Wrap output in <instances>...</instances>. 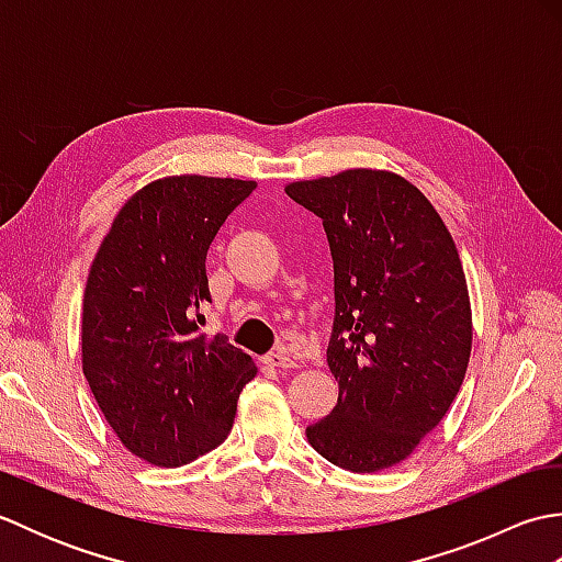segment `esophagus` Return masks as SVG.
I'll list each match as a JSON object with an SVG mask.
<instances>
[{
	"label": "esophagus",
	"instance_id": "1",
	"mask_svg": "<svg viewBox=\"0 0 562 562\" xmlns=\"http://www.w3.org/2000/svg\"><path fill=\"white\" fill-rule=\"evenodd\" d=\"M262 362H266L268 367H294V360L284 350L268 352L266 357H262Z\"/></svg>",
	"mask_w": 562,
	"mask_h": 562
}]
</instances>
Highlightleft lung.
Masks as SVG:
<instances>
[{"label":"left lung","mask_w":562,"mask_h":562,"mask_svg":"<svg viewBox=\"0 0 562 562\" xmlns=\"http://www.w3.org/2000/svg\"><path fill=\"white\" fill-rule=\"evenodd\" d=\"M324 220L336 272L326 360L338 405L308 445L352 473L396 465L439 425L471 357V302L449 229L391 171L350 169L284 188Z\"/></svg>","instance_id":"left-lung-1"}]
</instances>
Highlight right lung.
Segmentation results:
<instances>
[{"label": "right lung", "instance_id": "add662e5", "mask_svg": "<svg viewBox=\"0 0 562 562\" xmlns=\"http://www.w3.org/2000/svg\"><path fill=\"white\" fill-rule=\"evenodd\" d=\"M254 190L238 178H159L117 212L89 270L83 376L113 432L154 465L220 447L258 372L224 336L200 333L207 248Z\"/></svg>", "mask_w": 562, "mask_h": 562}]
</instances>
